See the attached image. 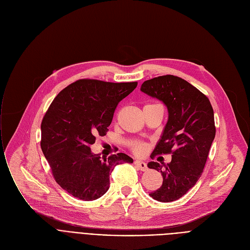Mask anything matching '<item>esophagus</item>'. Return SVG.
<instances>
[{
    "instance_id": "1",
    "label": "esophagus",
    "mask_w": 250,
    "mask_h": 250,
    "mask_svg": "<svg viewBox=\"0 0 250 250\" xmlns=\"http://www.w3.org/2000/svg\"><path fill=\"white\" fill-rule=\"evenodd\" d=\"M135 164L142 170V171H147L148 170V167H147V164L145 163V162H143V161H140V160H137L136 162H135Z\"/></svg>"
}]
</instances>
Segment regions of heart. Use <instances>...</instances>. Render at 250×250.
<instances>
[{"label":"heart","mask_w":250,"mask_h":250,"mask_svg":"<svg viewBox=\"0 0 250 250\" xmlns=\"http://www.w3.org/2000/svg\"><path fill=\"white\" fill-rule=\"evenodd\" d=\"M134 150L137 154H143L146 150V146L144 145V144H135Z\"/></svg>","instance_id":"1"}]
</instances>
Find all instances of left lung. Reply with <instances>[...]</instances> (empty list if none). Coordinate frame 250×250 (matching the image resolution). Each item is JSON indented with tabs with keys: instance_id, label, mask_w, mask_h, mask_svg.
Returning a JSON list of instances; mask_svg holds the SVG:
<instances>
[{
	"instance_id": "1",
	"label": "left lung",
	"mask_w": 250,
	"mask_h": 250,
	"mask_svg": "<svg viewBox=\"0 0 250 250\" xmlns=\"http://www.w3.org/2000/svg\"><path fill=\"white\" fill-rule=\"evenodd\" d=\"M141 91L167 107L168 120L151 158L172 153V159L167 164L151 161L148 167L163 177L162 187L150 196L170 203L185 195L202 175L216 135L214 110L200 90L172 75L145 81Z\"/></svg>"
}]
</instances>
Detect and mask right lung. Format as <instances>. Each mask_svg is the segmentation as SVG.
Instances as JSON below:
<instances>
[{
	"label": "right lung",
	"instance_id": "1",
	"mask_svg": "<svg viewBox=\"0 0 250 250\" xmlns=\"http://www.w3.org/2000/svg\"><path fill=\"white\" fill-rule=\"evenodd\" d=\"M137 82L79 80L54 99L42 123V150L59 186L82 201H94L109 188L117 164L133 163L124 153L100 159L90 146L105 136L117 104Z\"/></svg>",
	"mask_w": 250,
	"mask_h": 250
}]
</instances>
